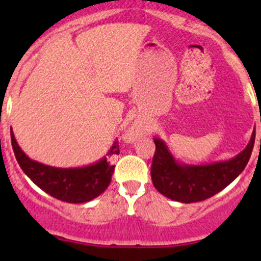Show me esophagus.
<instances>
[{
    "mask_svg": "<svg viewBox=\"0 0 261 261\" xmlns=\"http://www.w3.org/2000/svg\"><path fill=\"white\" fill-rule=\"evenodd\" d=\"M140 135H141L140 128H139L138 126H133V127L127 131V135H126V138H127L128 141H135V140H138V138Z\"/></svg>",
    "mask_w": 261,
    "mask_h": 261,
    "instance_id": "esophagus-1",
    "label": "esophagus"
}]
</instances>
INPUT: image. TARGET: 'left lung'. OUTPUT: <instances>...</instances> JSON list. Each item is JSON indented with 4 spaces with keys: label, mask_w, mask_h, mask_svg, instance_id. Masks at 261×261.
Instances as JSON below:
<instances>
[{
    "label": "left lung",
    "mask_w": 261,
    "mask_h": 261,
    "mask_svg": "<svg viewBox=\"0 0 261 261\" xmlns=\"http://www.w3.org/2000/svg\"><path fill=\"white\" fill-rule=\"evenodd\" d=\"M155 154L151 180L155 188L173 201L181 203L204 201L232 183L243 173L255 143V128L249 144L236 156L210 164H186L173 155L167 143L154 138Z\"/></svg>",
    "instance_id": "left-lung-1"
}]
</instances>
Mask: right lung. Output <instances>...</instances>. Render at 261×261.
I'll return each instance as SVG.
<instances>
[{
	"instance_id": "1",
	"label": "right lung",
	"mask_w": 261,
	"mask_h": 261,
	"mask_svg": "<svg viewBox=\"0 0 261 261\" xmlns=\"http://www.w3.org/2000/svg\"><path fill=\"white\" fill-rule=\"evenodd\" d=\"M11 144L22 172L45 193L68 203H84L103 193L114 174L112 159L120 152L115 140L107 154L93 164L58 168L30 159L18 146L12 130Z\"/></svg>"
}]
</instances>
